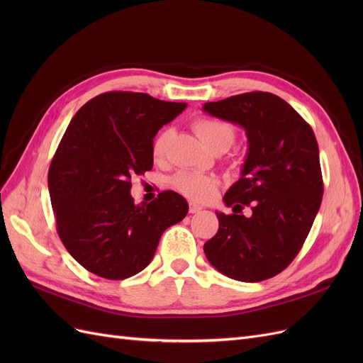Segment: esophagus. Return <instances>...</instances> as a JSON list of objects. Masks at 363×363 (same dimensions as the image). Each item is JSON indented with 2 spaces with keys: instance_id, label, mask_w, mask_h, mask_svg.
I'll list each match as a JSON object with an SVG mask.
<instances>
[{
  "instance_id": "1",
  "label": "esophagus",
  "mask_w": 363,
  "mask_h": 363,
  "mask_svg": "<svg viewBox=\"0 0 363 363\" xmlns=\"http://www.w3.org/2000/svg\"><path fill=\"white\" fill-rule=\"evenodd\" d=\"M201 206L195 204V203H189V213H200L201 212Z\"/></svg>"
}]
</instances>
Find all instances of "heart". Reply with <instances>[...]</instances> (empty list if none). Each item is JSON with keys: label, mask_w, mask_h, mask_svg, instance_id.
<instances>
[{"label": "heart", "mask_w": 363, "mask_h": 363, "mask_svg": "<svg viewBox=\"0 0 363 363\" xmlns=\"http://www.w3.org/2000/svg\"><path fill=\"white\" fill-rule=\"evenodd\" d=\"M192 128L203 144L213 152H224L235 144L236 130L225 121L213 118H199ZM169 130H163L152 142V156L160 160L167 155ZM171 186L186 199L199 203L211 201L218 192L219 180L213 175L192 171H179L171 179Z\"/></svg>", "instance_id": "obj_1"}]
</instances>
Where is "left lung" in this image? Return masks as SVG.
<instances>
[{
	"instance_id": "8db88e82",
	"label": "left lung",
	"mask_w": 363,
	"mask_h": 363,
	"mask_svg": "<svg viewBox=\"0 0 363 363\" xmlns=\"http://www.w3.org/2000/svg\"><path fill=\"white\" fill-rule=\"evenodd\" d=\"M208 115L239 124L248 138L240 179L216 212L218 233L204 244L224 276L255 283L277 276L298 255L320 211L324 184L312 127L280 96L247 92L206 103ZM245 205L250 217L242 215Z\"/></svg>"
}]
</instances>
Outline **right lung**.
Instances as JSON below:
<instances>
[{"mask_svg": "<svg viewBox=\"0 0 363 363\" xmlns=\"http://www.w3.org/2000/svg\"><path fill=\"white\" fill-rule=\"evenodd\" d=\"M186 103L113 91L87 101L65 131L48 171L57 233L83 268L107 280L140 272L164 230L180 223L188 203L163 191L135 204L131 177L152 168V139Z\"/></svg>", "mask_w": 363, "mask_h": 363, "instance_id": "add662e5", "label": "right lung"}]
</instances>
